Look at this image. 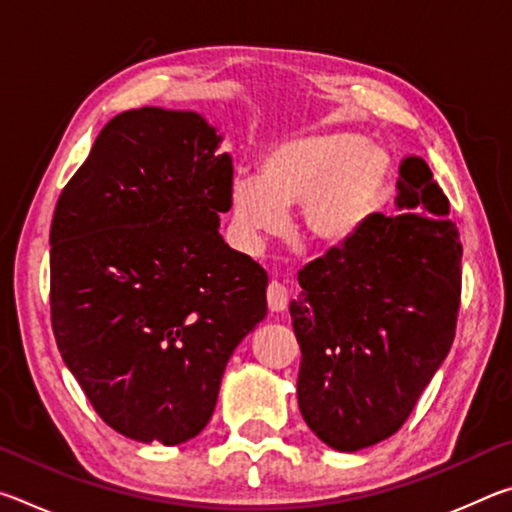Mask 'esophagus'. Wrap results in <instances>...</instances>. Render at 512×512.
I'll list each match as a JSON object with an SVG mask.
<instances>
[{
  "label": "esophagus",
  "mask_w": 512,
  "mask_h": 512,
  "mask_svg": "<svg viewBox=\"0 0 512 512\" xmlns=\"http://www.w3.org/2000/svg\"><path fill=\"white\" fill-rule=\"evenodd\" d=\"M266 302H268V309L271 311H284L287 309V302H289V291L284 284L280 282H271L266 289Z\"/></svg>",
  "instance_id": "34e87169"
}]
</instances>
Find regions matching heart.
<instances>
[{"label":"heart","instance_id":"1","mask_svg":"<svg viewBox=\"0 0 512 512\" xmlns=\"http://www.w3.org/2000/svg\"><path fill=\"white\" fill-rule=\"evenodd\" d=\"M388 155L352 131L291 133L259 160V178L230 183V212L244 244L282 235L300 205V230L323 246L348 241L384 192Z\"/></svg>","mask_w":512,"mask_h":512}]
</instances>
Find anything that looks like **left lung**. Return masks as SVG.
Here are the masks:
<instances>
[{"label":"left lung","mask_w":512,"mask_h":512,"mask_svg":"<svg viewBox=\"0 0 512 512\" xmlns=\"http://www.w3.org/2000/svg\"><path fill=\"white\" fill-rule=\"evenodd\" d=\"M395 205L302 268L289 307L300 413L339 452L393 436L454 343L463 246L418 155L400 164Z\"/></svg>","instance_id":"obj_1"}]
</instances>
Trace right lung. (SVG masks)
I'll use <instances>...</instances> for the list:
<instances>
[{
  "mask_svg": "<svg viewBox=\"0 0 512 512\" xmlns=\"http://www.w3.org/2000/svg\"><path fill=\"white\" fill-rule=\"evenodd\" d=\"M221 140L192 110L121 112L51 221L58 350L99 418L140 443L205 429L228 359L266 316V271L219 235Z\"/></svg>",
  "mask_w": 512,
  "mask_h": 512,
  "instance_id": "add662e5",
  "label": "right lung"
}]
</instances>
